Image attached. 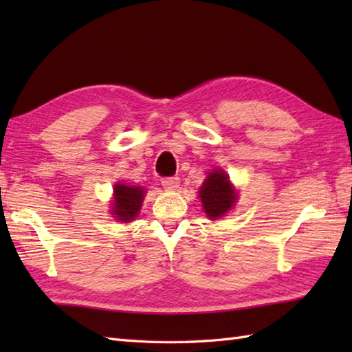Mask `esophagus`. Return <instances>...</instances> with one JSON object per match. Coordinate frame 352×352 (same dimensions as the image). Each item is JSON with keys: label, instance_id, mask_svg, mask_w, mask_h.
I'll return each mask as SVG.
<instances>
[{"label": "esophagus", "instance_id": "1", "mask_svg": "<svg viewBox=\"0 0 352 352\" xmlns=\"http://www.w3.org/2000/svg\"><path fill=\"white\" fill-rule=\"evenodd\" d=\"M162 186L168 190H175L178 186H180V178H178V177L162 178Z\"/></svg>", "mask_w": 352, "mask_h": 352}]
</instances>
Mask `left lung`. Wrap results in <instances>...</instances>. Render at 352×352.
<instances>
[{"label": "left lung", "mask_w": 352, "mask_h": 352, "mask_svg": "<svg viewBox=\"0 0 352 352\" xmlns=\"http://www.w3.org/2000/svg\"><path fill=\"white\" fill-rule=\"evenodd\" d=\"M199 198L208 219H219L230 212L237 201V192L230 183V177L222 169L208 172L203 186L199 188Z\"/></svg>", "instance_id": "left-lung-1"}]
</instances>
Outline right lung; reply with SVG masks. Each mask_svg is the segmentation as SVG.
Here are the masks:
<instances>
[{
    "label": "right lung",
    "mask_w": 352,
    "mask_h": 352,
    "mask_svg": "<svg viewBox=\"0 0 352 352\" xmlns=\"http://www.w3.org/2000/svg\"><path fill=\"white\" fill-rule=\"evenodd\" d=\"M144 198V188L116 183L113 188V203H111L113 208H111V214L121 222H131L138 218Z\"/></svg>",
    "instance_id": "add662e5"
}]
</instances>
